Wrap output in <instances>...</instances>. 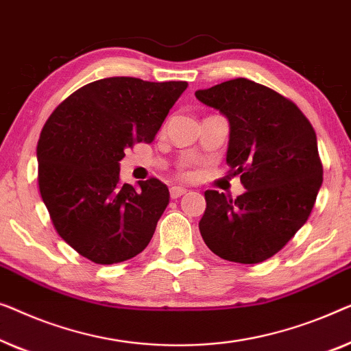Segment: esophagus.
Segmentation results:
<instances>
[{"instance_id":"obj_1","label":"esophagus","mask_w":351,"mask_h":351,"mask_svg":"<svg viewBox=\"0 0 351 351\" xmlns=\"http://www.w3.org/2000/svg\"><path fill=\"white\" fill-rule=\"evenodd\" d=\"M186 192L187 191L184 189V187H181V186H171L170 187V197H171V199H178V197L184 195Z\"/></svg>"}]
</instances>
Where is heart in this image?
Wrapping results in <instances>:
<instances>
[{"instance_id": "obj_1", "label": "heart", "mask_w": 351, "mask_h": 351, "mask_svg": "<svg viewBox=\"0 0 351 351\" xmlns=\"http://www.w3.org/2000/svg\"><path fill=\"white\" fill-rule=\"evenodd\" d=\"M182 175H184V173H182Z\"/></svg>"}]
</instances>
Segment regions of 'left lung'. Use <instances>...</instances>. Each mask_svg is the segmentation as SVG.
Wrapping results in <instances>:
<instances>
[{
	"mask_svg": "<svg viewBox=\"0 0 351 351\" xmlns=\"http://www.w3.org/2000/svg\"><path fill=\"white\" fill-rule=\"evenodd\" d=\"M195 97L229 119V175L246 189L235 200L205 192L202 239L226 261L259 264L283 250L312 213L323 182L317 133L293 101L246 77Z\"/></svg>",
	"mask_w": 351,
	"mask_h": 351,
	"instance_id": "obj_1",
	"label": "left lung"
}]
</instances>
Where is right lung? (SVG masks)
<instances>
[{
    "mask_svg": "<svg viewBox=\"0 0 351 351\" xmlns=\"http://www.w3.org/2000/svg\"><path fill=\"white\" fill-rule=\"evenodd\" d=\"M186 81L106 77L58 105L39 135L38 184L57 234L95 264L135 258L149 243L170 202L157 178L122 184L119 160L151 143Z\"/></svg>",
    "mask_w": 351,
    "mask_h": 351,
    "instance_id": "add662e5",
    "label": "right lung"
}]
</instances>
